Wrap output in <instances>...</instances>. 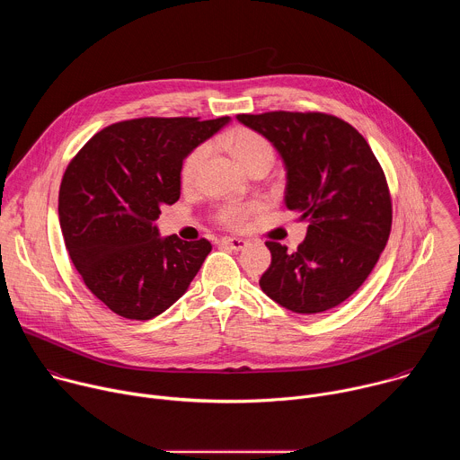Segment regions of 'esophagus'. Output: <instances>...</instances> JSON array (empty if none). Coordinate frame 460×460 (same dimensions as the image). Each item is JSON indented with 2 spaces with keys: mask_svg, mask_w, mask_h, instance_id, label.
Here are the masks:
<instances>
[{
  "mask_svg": "<svg viewBox=\"0 0 460 460\" xmlns=\"http://www.w3.org/2000/svg\"><path fill=\"white\" fill-rule=\"evenodd\" d=\"M220 243H222V245H226V247H229V249H233V251H242V249L247 245V240H243V238H231V236H226V238H222V240H220Z\"/></svg>",
  "mask_w": 460,
  "mask_h": 460,
  "instance_id": "1",
  "label": "esophagus"
}]
</instances>
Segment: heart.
I'll list each match as a JSON object with an SVG mask.
<instances>
[{
    "label": "heart",
    "instance_id": "heart-1",
    "mask_svg": "<svg viewBox=\"0 0 460 460\" xmlns=\"http://www.w3.org/2000/svg\"><path fill=\"white\" fill-rule=\"evenodd\" d=\"M222 140H224V146L234 156V160L245 171L260 162H273V149H271L270 142L251 128L234 127L229 130V133L224 135ZM208 155H209V146L202 144L185 156L181 169H180V180L185 187L194 183ZM256 209H258V204H229L220 209L218 220H220V224H224L229 229H240L245 226L249 215H252Z\"/></svg>",
    "mask_w": 460,
    "mask_h": 460
}]
</instances>
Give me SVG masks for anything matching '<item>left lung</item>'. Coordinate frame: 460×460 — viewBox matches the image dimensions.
I'll return each instance as SVG.
<instances>
[{
  "label": "left lung",
  "mask_w": 460,
  "mask_h": 460,
  "mask_svg": "<svg viewBox=\"0 0 460 460\" xmlns=\"http://www.w3.org/2000/svg\"><path fill=\"white\" fill-rule=\"evenodd\" d=\"M236 119L279 151L286 208L309 224L295 252L266 242L271 266L260 279L261 291L302 314L342 304L369 277L391 231L389 189L371 147L348 121L323 112Z\"/></svg>",
  "instance_id": "1"
}]
</instances>
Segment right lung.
Wrapping results in <instances>:
<instances>
[{"mask_svg": "<svg viewBox=\"0 0 460 460\" xmlns=\"http://www.w3.org/2000/svg\"><path fill=\"white\" fill-rule=\"evenodd\" d=\"M229 116L138 118L94 135L63 174L58 215L75 268L91 293L130 320L169 309L200 271L209 240L162 238L160 208L180 199L185 156Z\"/></svg>", "mask_w": 460, "mask_h": 460, "instance_id": "right-lung-1", "label": "right lung"}]
</instances>
